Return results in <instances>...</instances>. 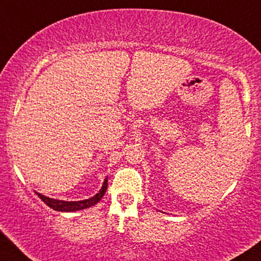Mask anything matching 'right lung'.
Masks as SVG:
<instances>
[{
  "label": "right lung",
  "instance_id": "right-lung-1",
  "mask_svg": "<svg viewBox=\"0 0 261 261\" xmlns=\"http://www.w3.org/2000/svg\"><path fill=\"white\" fill-rule=\"evenodd\" d=\"M106 190H107V178L105 179L103 186H102L100 191H98L96 195L90 197V199H87V200L64 201V200H57V199H51V197L44 196V195H42V194L37 193V191H35V193L37 194L38 197L43 201V202H44L45 204H48V206L53 210L59 211V212H74V211L85 210V208H88V207H91V206H94V204H96L98 201L102 199V196L105 195Z\"/></svg>",
  "mask_w": 261,
  "mask_h": 261
}]
</instances>
